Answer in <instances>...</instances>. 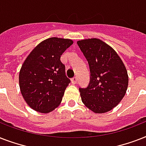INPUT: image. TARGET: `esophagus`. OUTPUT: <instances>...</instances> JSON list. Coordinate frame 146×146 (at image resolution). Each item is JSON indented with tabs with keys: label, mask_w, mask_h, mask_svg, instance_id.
Wrapping results in <instances>:
<instances>
[{
	"label": "esophagus",
	"mask_w": 146,
	"mask_h": 146,
	"mask_svg": "<svg viewBox=\"0 0 146 146\" xmlns=\"http://www.w3.org/2000/svg\"><path fill=\"white\" fill-rule=\"evenodd\" d=\"M77 81H78V79L77 77H73L72 80H71V82L73 83V84H76V83H77Z\"/></svg>",
	"instance_id": "1"
}]
</instances>
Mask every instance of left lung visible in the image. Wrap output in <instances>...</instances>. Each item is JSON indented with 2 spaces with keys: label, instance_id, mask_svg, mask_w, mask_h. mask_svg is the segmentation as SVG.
I'll list each match as a JSON object with an SVG mask.
<instances>
[{
  "label": "left lung",
  "instance_id": "obj_1",
  "mask_svg": "<svg viewBox=\"0 0 146 146\" xmlns=\"http://www.w3.org/2000/svg\"><path fill=\"white\" fill-rule=\"evenodd\" d=\"M77 44L89 63L90 82L80 88L82 103L94 113L111 111L124 97L128 74L122 60L111 46L98 38L78 41Z\"/></svg>",
  "mask_w": 146,
  "mask_h": 146
}]
</instances>
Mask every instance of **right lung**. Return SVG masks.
<instances>
[{"label":"right lung","instance_id":"obj_1","mask_svg":"<svg viewBox=\"0 0 146 146\" xmlns=\"http://www.w3.org/2000/svg\"><path fill=\"white\" fill-rule=\"evenodd\" d=\"M73 43L67 38H49L38 44L25 60L19 71V88L33 110L47 113L60 104L70 82L60 56Z\"/></svg>","mask_w":146,"mask_h":146}]
</instances>
